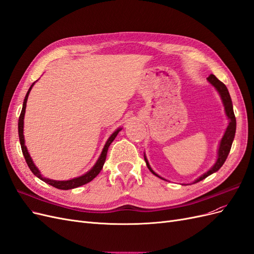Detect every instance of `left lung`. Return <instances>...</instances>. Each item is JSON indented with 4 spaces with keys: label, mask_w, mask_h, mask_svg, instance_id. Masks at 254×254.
I'll use <instances>...</instances> for the list:
<instances>
[{
    "label": "left lung",
    "mask_w": 254,
    "mask_h": 254,
    "mask_svg": "<svg viewBox=\"0 0 254 254\" xmlns=\"http://www.w3.org/2000/svg\"><path fill=\"white\" fill-rule=\"evenodd\" d=\"M207 80H209V82L212 84V86H214L215 89L218 91V93H219V95L222 99V104H224V106H225L226 114H227V117L229 119V125L227 127V130H226L224 136H222V139L220 141V145H219V148H218V158H217L216 163L214 164V166L211 168L210 171H207L205 174H203L202 176L199 177L197 180H195L194 183L203 180L204 178H206L207 176H210L213 173L217 172L219 168L222 165H224L225 161L228 158L230 149H231V146H232V143H233V140H234V135H235V130H236V120H235V115H234V112H233V105H232L231 97H230V94H229V91H228L227 87L225 86V83H222L219 79L216 78V76L213 75V74H211L209 77H207ZM144 159H145L146 164H147V167L149 168V171L153 175H156L157 177H160L151 170V167L149 166V163H148L147 159H146L145 155H144ZM160 178H161V177H160Z\"/></svg>",
    "instance_id": "8db88e82"
}]
</instances>
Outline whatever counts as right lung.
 Listing matches in <instances>:
<instances>
[{"instance_id":"right-lung-1","label":"right lung","mask_w":254,"mask_h":254,"mask_svg":"<svg viewBox=\"0 0 254 254\" xmlns=\"http://www.w3.org/2000/svg\"><path fill=\"white\" fill-rule=\"evenodd\" d=\"M36 82V81H35ZM35 82L30 86V88L28 89L27 93L25 95V98H24V102H23V107H22V111H21V114H20V118H19V123H18V130H19V137H20V144H21V148H22V152H23V156H24L25 158V161L26 163L29 167V170L33 172V174L35 176H37L38 178L41 179L42 181H44L45 183L50 184V186L56 188V189H59V190H71V189H75V188H78V187H81L83 186V184H86L90 181L93 180L95 177L101 173L102 168L104 166V163L106 161V157H107V151H108V148L110 144L113 142V140L115 139V136L118 135V133L121 131L122 128H119L115 130V131L110 135V137L108 139V141L106 142L105 146H104V149L101 153V156H99L98 160L96 161L95 165L91 168V170L86 173L84 175L80 176V177H77V178H74V179H71V180H66V181H57V180H52V179H48V178H44V177H42V175L40 174L39 170L36 167V165L34 164L32 158H30L29 153L27 151V148L26 146L24 144V135H23V124H24V115H25V109H26V102H27V97H28V94L30 90H32L33 86L35 84Z\"/></svg>"}]
</instances>
